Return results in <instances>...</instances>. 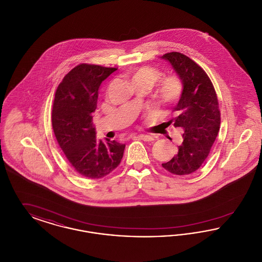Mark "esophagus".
I'll return each instance as SVG.
<instances>
[{"instance_id":"1","label":"esophagus","mask_w":262,"mask_h":262,"mask_svg":"<svg viewBox=\"0 0 262 262\" xmlns=\"http://www.w3.org/2000/svg\"><path fill=\"white\" fill-rule=\"evenodd\" d=\"M137 137L143 141H152L153 140V137L147 136V135H138Z\"/></svg>"}]
</instances>
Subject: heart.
<instances>
[{
    "instance_id": "b5f03b06",
    "label": "heart",
    "mask_w": 262,
    "mask_h": 262,
    "mask_svg": "<svg viewBox=\"0 0 262 262\" xmlns=\"http://www.w3.org/2000/svg\"><path fill=\"white\" fill-rule=\"evenodd\" d=\"M160 76L161 73L157 69L152 67H142L132 75L130 79L133 83L145 82L152 86ZM182 92V82L177 77L170 76L163 80L161 86L158 90L157 98L165 105H171L181 97Z\"/></svg>"
}]
</instances>
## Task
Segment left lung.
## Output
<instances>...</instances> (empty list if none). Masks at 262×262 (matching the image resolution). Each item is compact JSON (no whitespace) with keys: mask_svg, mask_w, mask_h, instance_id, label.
Listing matches in <instances>:
<instances>
[{"mask_svg":"<svg viewBox=\"0 0 262 262\" xmlns=\"http://www.w3.org/2000/svg\"><path fill=\"white\" fill-rule=\"evenodd\" d=\"M183 83V92L174 106L177 116L167 126L184 128L178 153L162 167L179 176L195 172L207 158L217 137L221 114L211 80L200 66L186 55L171 52L163 55Z\"/></svg>","mask_w":262,"mask_h":262,"instance_id":"8db88e82","label":"left lung"}]
</instances>
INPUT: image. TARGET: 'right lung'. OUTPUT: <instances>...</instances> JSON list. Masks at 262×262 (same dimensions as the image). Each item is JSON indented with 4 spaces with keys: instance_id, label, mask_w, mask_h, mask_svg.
<instances>
[{
    "instance_id": "obj_1",
    "label": "right lung",
    "mask_w": 262,
    "mask_h": 262,
    "mask_svg": "<svg viewBox=\"0 0 262 262\" xmlns=\"http://www.w3.org/2000/svg\"><path fill=\"white\" fill-rule=\"evenodd\" d=\"M116 68L80 63L64 75L56 90L52 126L57 141L75 171L88 179H100L114 171L125 144L96 139L92 113L97 108L102 81Z\"/></svg>"
}]
</instances>
